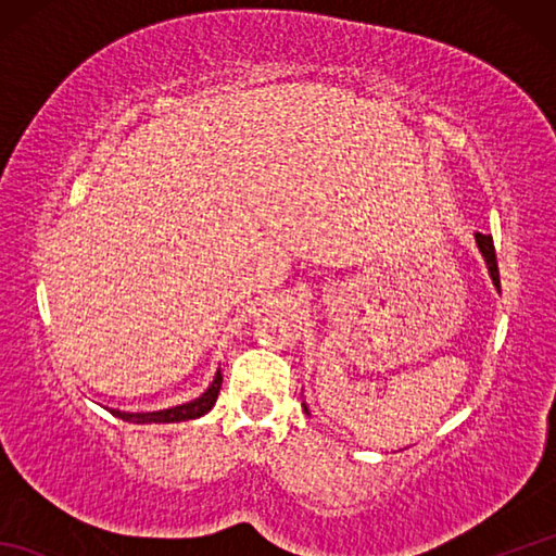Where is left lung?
<instances>
[{
	"label": "left lung",
	"instance_id": "obj_1",
	"mask_svg": "<svg viewBox=\"0 0 556 556\" xmlns=\"http://www.w3.org/2000/svg\"><path fill=\"white\" fill-rule=\"evenodd\" d=\"M476 243H478V251H480V255L485 257V265H488V271H490L492 285L497 287V291H500V267H497V255H494L492 236H490V233H480V231H476ZM303 410L308 413V406L303 404Z\"/></svg>",
	"mask_w": 556,
	"mask_h": 556
}]
</instances>
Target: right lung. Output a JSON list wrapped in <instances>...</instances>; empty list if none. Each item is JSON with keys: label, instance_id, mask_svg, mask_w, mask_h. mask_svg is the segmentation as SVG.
<instances>
[{"label": "right lung", "instance_id": "right-lung-1", "mask_svg": "<svg viewBox=\"0 0 556 556\" xmlns=\"http://www.w3.org/2000/svg\"><path fill=\"white\" fill-rule=\"evenodd\" d=\"M219 387H222V370L217 368L215 377H212L210 387L198 399H193V401H186V404L172 406V408H162V410H148V413H128V410L112 408V416L122 418V420H128V422H138V425L193 420V418L205 416L207 410H212V406H215V401H217V394H219Z\"/></svg>", "mask_w": 556, "mask_h": 556}]
</instances>
